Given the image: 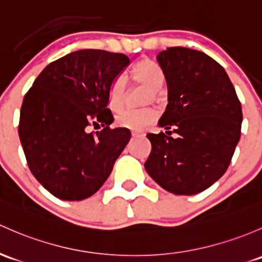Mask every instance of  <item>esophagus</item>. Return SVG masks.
<instances>
[{
  "label": "esophagus",
  "instance_id": "34e87169",
  "mask_svg": "<svg viewBox=\"0 0 262 262\" xmlns=\"http://www.w3.org/2000/svg\"><path fill=\"white\" fill-rule=\"evenodd\" d=\"M145 134L142 133V132H138V130H132V137L133 138H139V137H144Z\"/></svg>",
  "mask_w": 262,
  "mask_h": 262
}]
</instances>
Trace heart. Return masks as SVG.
Wrapping results in <instances>:
<instances>
[{
  "mask_svg": "<svg viewBox=\"0 0 262 262\" xmlns=\"http://www.w3.org/2000/svg\"><path fill=\"white\" fill-rule=\"evenodd\" d=\"M132 78L139 84L149 88L150 93L148 99L156 98L158 90L163 86L166 76L163 70L156 62L150 60H142L132 69ZM125 79L123 75L117 76L110 85L109 89V105L114 112H120L124 106L125 99ZM156 109L142 108V109H126L117 115V123L120 126L129 129H143L152 124L157 119Z\"/></svg>",
  "mask_w": 262,
  "mask_h": 262,
  "instance_id": "obj_1",
  "label": "heart"
}]
</instances>
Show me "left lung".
<instances>
[{
    "label": "left lung",
    "instance_id": "8db88e82",
    "mask_svg": "<svg viewBox=\"0 0 262 262\" xmlns=\"http://www.w3.org/2000/svg\"><path fill=\"white\" fill-rule=\"evenodd\" d=\"M157 61L168 86L158 126L168 136L148 134L152 150L144 167L162 188L191 196L219 181L230 166L241 136V104L225 69L205 52L168 48Z\"/></svg>",
    "mask_w": 262,
    "mask_h": 262
}]
</instances>
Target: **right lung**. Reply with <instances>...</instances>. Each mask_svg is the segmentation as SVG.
<instances>
[{"label": "right lung", "instance_id": "add662e5", "mask_svg": "<svg viewBox=\"0 0 262 262\" xmlns=\"http://www.w3.org/2000/svg\"><path fill=\"white\" fill-rule=\"evenodd\" d=\"M130 64L123 54L79 50L41 71L25 95L18 136L35 178L55 197L81 201L108 180L128 142L126 128L110 129L113 80ZM104 129L89 134L87 126Z\"/></svg>", "mask_w": 262, "mask_h": 262}]
</instances>
